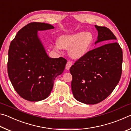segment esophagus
<instances>
[{"instance_id":"1","label":"esophagus","mask_w":131,"mask_h":131,"mask_svg":"<svg viewBox=\"0 0 131 131\" xmlns=\"http://www.w3.org/2000/svg\"><path fill=\"white\" fill-rule=\"evenodd\" d=\"M72 62L68 61V62H67V63H66V69H67V70L69 69L71 66H72Z\"/></svg>"}]
</instances>
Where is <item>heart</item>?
Here are the masks:
<instances>
[{
    "label": "heart",
    "mask_w": 131,
    "mask_h": 131,
    "mask_svg": "<svg viewBox=\"0 0 131 131\" xmlns=\"http://www.w3.org/2000/svg\"><path fill=\"white\" fill-rule=\"evenodd\" d=\"M94 41L91 32H78L71 35H64L59 37L58 42L53 44V48L60 52L62 48L69 49V54L73 58L80 59L87 54Z\"/></svg>",
    "instance_id": "b5f03b06"
}]
</instances>
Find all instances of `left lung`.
Returning <instances> with one entry per match:
<instances>
[{
  "label": "left lung",
  "mask_w": 131,
  "mask_h": 131,
  "mask_svg": "<svg viewBox=\"0 0 131 131\" xmlns=\"http://www.w3.org/2000/svg\"><path fill=\"white\" fill-rule=\"evenodd\" d=\"M95 26L98 32L95 44H105L88 51L70 68L74 98L88 105L98 103L109 96L120 80L123 64V51L114 42L117 40L114 35L105 26Z\"/></svg>",
  "instance_id": "8db88e82"
}]
</instances>
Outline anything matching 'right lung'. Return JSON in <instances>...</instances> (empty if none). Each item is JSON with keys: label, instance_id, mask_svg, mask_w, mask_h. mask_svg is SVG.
<instances>
[{"label": "right lung", "instance_id": "add662e5", "mask_svg": "<svg viewBox=\"0 0 131 131\" xmlns=\"http://www.w3.org/2000/svg\"><path fill=\"white\" fill-rule=\"evenodd\" d=\"M50 24L31 23L18 32L8 50L7 72L13 87L21 97L31 102L49 96L56 77L62 73L67 61L48 56L38 31L54 29Z\"/></svg>", "mask_w": 131, "mask_h": 131}]
</instances>
